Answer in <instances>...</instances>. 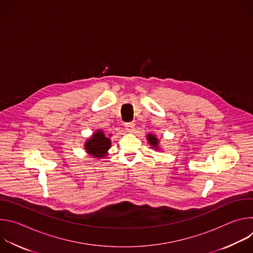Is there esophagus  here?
Segmentation results:
<instances>
[{
  "mask_svg": "<svg viewBox=\"0 0 253 253\" xmlns=\"http://www.w3.org/2000/svg\"><path fill=\"white\" fill-rule=\"evenodd\" d=\"M125 128H126V131H127V132L132 133V132L134 131V128H135V123H134V122L125 123Z\"/></svg>",
  "mask_w": 253,
  "mask_h": 253,
  "instance_id": "1",
  "label": "esophagus"
}]
</instances>
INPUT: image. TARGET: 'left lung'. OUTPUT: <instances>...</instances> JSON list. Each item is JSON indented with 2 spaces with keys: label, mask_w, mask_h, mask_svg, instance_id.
<instances>
[{
  "label": "left lung",
  "mask_w": 253,
  "mask_h": 253,
  "mask_svg": "<svg viewBox=\"0 0 253 253\" xmlns=\"http://www.w3.org/2000/svg\"><path fill=\"white\" fill-rule=\"evenodd\" d=\"M147 140L149 142V144L151 145L152 148L156 149V150H159V140L157 139V137L153 134H148L147 135Z\"/></svg>",
  "instance_id": "1"
}]
</instances>
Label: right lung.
Returning a JSON list of instances; mask_svg holds the SVG:
<instances>
[{
    "instance_id": "obj_1",
    "label": "right lung",
    "mask_w": 253,
    "mask_h": 253,
    "mask_svg": "<svg viewBox=\"0 0 253 253\" xmlns=\"http://www.w3.org/2000/svg\"><path fill=\"white\" fill-rule=\"evenodd\" d=\"M111 134L106 135L103 130H97L92 137L85 143V150L89 155L97 158H103L107 155V151L111 147Z\"/></svg>"
}]
</instances>
